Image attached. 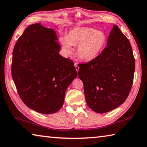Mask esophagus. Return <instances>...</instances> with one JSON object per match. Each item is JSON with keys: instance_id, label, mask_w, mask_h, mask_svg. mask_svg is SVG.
Masks as SVG:
<instances>
[{"instance_id": "1", "label": "esophagus", "mask_w": 147, "mask_h": 147, "mask_svg": "<svg viewBox=\"0 0 147 147\" xmlns=\"http://www.w3.org/2000/svg\"><path fill=\"white\" fill-rule=\"evenodd\" d=\"M74 66H75V68H76V69L77 70V71H79V67L78 66V64L77 63H75V64H74Z\"/></svg>"}]
</instances>
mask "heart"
<instances>
[{"instance_id":"heart-1","label":"heart","mask_w":147,"mask_h":147,"mask_svg":"<svg viewBox=\"0 0 147 147\" xmlns=\"http://www.w3.org/2000/svg\"><path fill=\"white\" fill-rule=\"evenodd\" d=\"M64 52L70 54L73 51L72 45H78L77 54L84 61L96 58L103 50L107 43V35L103 32L93 28L78 27L71 30L67 37L61 39Z\"/></svg>"}]
</instances>
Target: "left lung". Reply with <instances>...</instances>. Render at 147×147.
I'll return each mask as SVG.
<instances>
[{"label": "left lung", "mask_w": 147, "mask_h": 147, "mask_svg": "<svg viewBox=\"0 0 147 147\" xmlns=\"http://www.w3.org/2000/svg\"><path fill=\"white\" fill-rule=\"evenodd\" d=\"M79 67L86 103L94 112H110L127 99L133 83L135 59L130 41L116 25L101 53Z\"/></svg>", "instance_id": "obj_1"}]
</instances>
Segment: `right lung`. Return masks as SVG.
Returning <instances> with one entry per match:
<instances>
[{"mask_svg": "<svg viewBox=\"0 0 147 147\" xmlns=\"http://www.w3.org/2000/svg\"><path fill=\"white\" fill-rule=\"evenodd\" d=\"M55 31L36 23L18 38L13 51L11 75L20 99L44 114L63 107L66 89L78 76L71 60L59 55Z\"/></svg>", "mask_w": 147, "mask_h": 147, "instance_id": "add662e5", "label": "right lung"}]
</instances>
